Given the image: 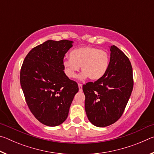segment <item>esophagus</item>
<instances>
[{"mask_svg":"<svg viewBox=\"0 0 154 154\" xmlns=\"http://www.w3.org/2000/svg\"><path fill=\"white\" fill-rule=\"evenodd\" d=\"M78 86H79V92H82V84H81V83H79L78 84Z\"/></svg>","mask_w":154,"mask_h":154,"instance_id":"esophagus-1","label":"esophagus"}]
</instances>
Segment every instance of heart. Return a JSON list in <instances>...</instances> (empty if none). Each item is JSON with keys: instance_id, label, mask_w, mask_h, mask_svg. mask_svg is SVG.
<instances>
[{"instance_id": "heart-1", "label": "heart", "mask_w": 154, "mask_h": 154, "mask_svg": "<svg viewBox=\"0 0 154 154\" xmlns=\"http://www.w3.org/2000/svg\"><path fill=\"white\" fill-rule=\"evenodd\" d=\"M70 57L62 61L65 74L68 77L75 78L81 66L83 71L79 75L81 79L87 77L93 81L101 79L107 71L110 62L107 51L92 46L75 49L70 53Z\"/></svg>"}]
</instances>
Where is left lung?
Returning <instances> with one entry per match:
<instances>
[{"instance_id":"8db88e82","label":"left lung","mask_w":154,"mask_h":154,"mask_svg":"<svg viewBox=\"0 0 154 154\" xmlns=\"http://www.w3.org/2000/svg\"><path fill=\"white\" fill-rule=\"evenodd\" d=\"M106 74L94 82L83 85L85 113L97 127H106L120 118L133 89L132 68L129 59L116 46L110 48Z\"/></svg>"}]
</instances>
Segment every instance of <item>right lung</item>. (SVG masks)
Here are the masks:
<instances>
[{
  "mask_svg": "<svg viewBox=\"0 0 154 154\" xmlns=\"http://www.w3.org/2000/svg\"><path fill=\"white\" fill-rule=\"evenodd\" d=\"M72 43L47 41L31 49L21 68L20 84L28 108L46 126H56L66 120L79 91L77 83L66 76L62 65Z\"/></svg>",
  "mask_w": 154,
  "mask_h": 154,
  "instance_id": "1",
  "label": "right lung"
}]
</instances>
